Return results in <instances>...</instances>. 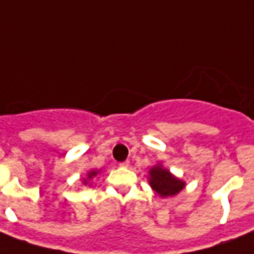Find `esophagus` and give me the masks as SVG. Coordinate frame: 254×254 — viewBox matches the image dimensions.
<instances>
[{
    "instance_id": "34e87169",
    "label": "esophagus",
    "mask_w": 254,
    "mask_h": 254,
    "mask_svg": "<svg viewBox=\"0 0 254 254\" xmlns=\"http://www.w3.org/2000/svg\"><path fill=\"white\" fill-rule=\"evenodd\" d=\"M121 167H128L129 166V162L128 160H126V162H122L121 164H119Z\"/></svg>"
}]
</instances>
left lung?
<instances>
[{
  "label": "left lung",
  "instance_id": "left-lung-1",
  "mask_svg": "<svg viewBox=\"0 0 254 254\" xmlns=\"http://www.w3.org/2000/svg\"><path fill=\"white\" fill-rule=\"evenodd\" d=\"M148 182L151 188L162 197L175 196L186 187V183L171 174L162 164H156L149 170Z\"/></svg>",
  "mask_w": 254,
  "mask_h": 254
}]
</instances>
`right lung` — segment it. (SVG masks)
I'll list each match as a JSON object with an SVG mask.
<instances>
[{
    "mask_svg": "<svg viewBox=\"0 0 254 254\" xmlns=\"http://www.w3.org/2000/svg\"><path fill=\"white\" fill-rule=\"evenodd\" d=\"M96 175H98V171H90V172H88L87 174V180H90V179H92L94 178V176H96ZM87 180H86V179H84L83 180V184H87Z\"/></svg>",
    "mask_w": 254,
    "mask_h": 254,
    "instance_id": "obj_1",
    "label": "right lung"
}]
</instances>
